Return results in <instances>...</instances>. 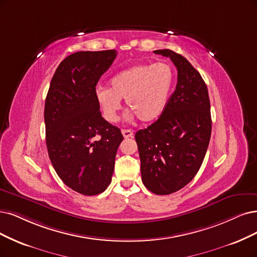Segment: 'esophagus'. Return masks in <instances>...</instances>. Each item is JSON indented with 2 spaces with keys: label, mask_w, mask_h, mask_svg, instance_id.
Instances as JSON below:
<instances>
[{
  "label": "esophagus",
  "mask_w": 257,
  "mask_h": 257,
  "mask_svg": "<svg viewBox=\"0 0 257 257\" xmlns=\"http://www.w3.org/2000/svg\"><path fill=\"white\" fill-rule=\"evenodd\" d=\"M121 135H122V137L125 138V139L134 138V132H132V131L129 130V129H122V130H121Z\"/></svg>",
  "instance_id": "1"
}]
</instances>
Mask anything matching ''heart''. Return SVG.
Listing matches in <instances>:
<instances>
[{
	"mask_svg": "<svg viewBox=\"0 0 257 257\" xmlns=\"http://www.w3.org/2000/svg\"><path fill=\"white\" fill-rule=\"evenodd\" d=\"M175 74L168 63H143L131 66L113 76L110 89L95 92L103 118L113 122L120 110V99L140 120L149 122L160 117L167 106ZM130 116H132V114Z\"/></svg>",
	"mask_w": 257,
	"mask_h": 257,
	"instance_id": "b5f03b06",
	"label": "heart"
}]
</instances>
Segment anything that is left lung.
Returning a JSON list of instances; mask_svg holds the SVG:
<instances>
[{"instance_id":"1","label":"left lung","mask_w":257,"mask_h":257,"mask_svg":"<svg viewBox=\"0 0 257 257\" xmlns=\"http://www.w3.org/2000/svg\"><path fill=\"white\" fill-rule=\"evenodd\" d=\"M155 54L169 57L178 70V82L161 116L136 141L142 181L150 192L169 195L192 181L205 157L212 132L211 104L201 75L183 56L170 50Z\"/></svg>"}]
</instances>
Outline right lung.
I'll use <instances>...</instances> for the list:
<instances>
[{"instance_id":"add662e5","label":"right lung","mask_w":257,"mask_h":257,"mask_svg":"<svg viewBox=\"0 0 257 257\" xmlns=\"http://www.w3.org/2000/svg\"><path fill=\"white\" fill-rule=\"evenodd\" d=\"M115 50L77 52L57 68L45 99L46 147L62 182L85 196L102 193L114 170L120 130L101 116L96 84Z\"/></svg>"}]
</instances>
